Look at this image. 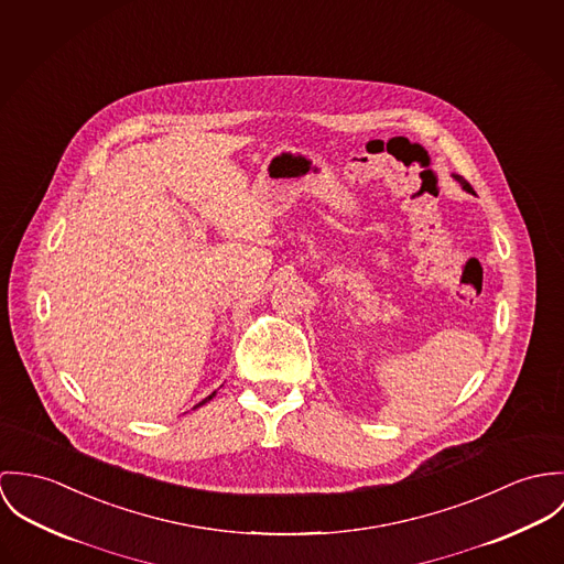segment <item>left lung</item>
Returning a JSON list of instances; mask_svg holds the SVG:
<instances>
[{"mask_svg":"<svg viewBox=\"0 0 564 564\" xmlns=\"http://www.w3.org/2000/svg\"><path fill=\"white\" fill-rule=\"evenodd\" d=\"M454 180H456V182H458V184H460V186H463V189L471 188V186H469V184H467V182H465V180H463V177H460V175H454Z\"/></svg>","mask_w":564,"mask_h":564,"instance_id":"obj_1","label":"left lung"}]
</instances>
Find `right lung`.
Returning a JSON list of instances; mask_svg holds the SVG:
<instances>
[{
    "instance_id": "right-lung-1",
    "label": "right lung",
    "mask_w": 564,
    "mask_h": 564,
    "mask_svg": "<svg viewBox=\"0 0 564 564\" xmlns=\"http://www.w3.org/2000/svg\"><path fill=\"white\" fill-rule=\"evenodd\" d=\"M214 395H216V391H214V393H209V395H207V398H205V400H200V402H198V404H196V406H194V409H198V406H203V404H205V402H209V400H212V398H214Z\"/></svg>"
}]
</instances>
